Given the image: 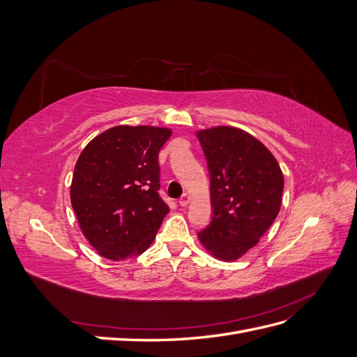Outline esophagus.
I'll return each instance as SVG.
<instances>
[{
	"label": "esophagus",
	"mask_w": 357,
	"mask_h": 357,
	"mask_svg": "<svg viewBox=\"0 0 357 357\" xmlns=\"http://www.w3.org/2000/svg\"><path fill=\"white\" fill-rule=\"evenodd\" d=\"M180 205H181V207H186V205L190 202V193H183V195H181V198H180Z\"/></svg>",
	"instance_id": "34e87169"
}]
</instances>
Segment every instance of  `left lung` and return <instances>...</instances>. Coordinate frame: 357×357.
Returning <instances> with one entry per match:
<instances>
[{"label": "left lung", "mask_w": 357, "mask_h": 357, "mask_svg": "<svg viewBox=\"0 0 357 357\" xmlns=\"http://www.w3.org/2000/svg\"><path fill=\"white\" fill-rule=\"evenodd\" d=\"M197 137L207 158L213 219L198 234L205 250L232 262L255 247L282 207L284 178L269 150L243 129L214 126Z\"/></svg>", "instance_id": "8db88e82"}]
</instances>
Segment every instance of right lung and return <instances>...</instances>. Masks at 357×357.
I'll return each instance as SVG.
<instances>
[{
    "label": "right lung",
    "instance_id": "1",
    "mask_svg": "<svg viewBox=\"0 0 357 357\" xmlns=\"http://www.w3.org/2000/svg\"><path fill=\"white\" fill-rule=\"evenodd\" d=\"M171 134L149 125L113 126L75 162L71 205L86 240L110 261L146 252L169 211L158 193V155Z\"/></svg>",
    "mask_w": 357,
    "mask_h": 357
}]
</instances>
